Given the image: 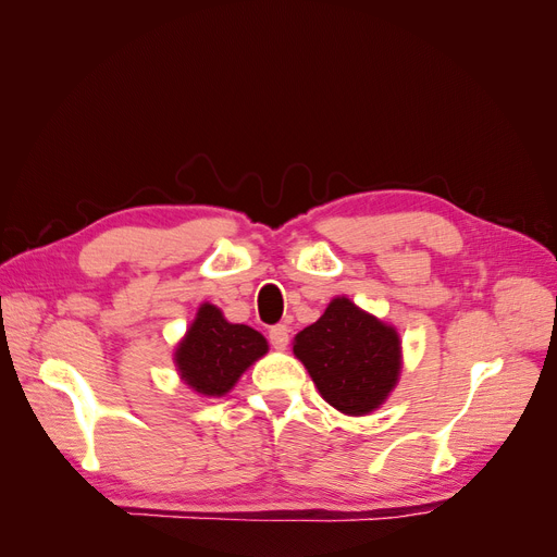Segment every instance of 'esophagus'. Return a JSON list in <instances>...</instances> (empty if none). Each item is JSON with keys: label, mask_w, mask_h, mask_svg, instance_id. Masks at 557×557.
<instances>
[{"label": "esophagus", "mask_w": 557, "mask_h": 557, "mask_svg": "<svg viewBox=\"0 0 557 557\" xmlns=\"http://www.w3.org/2000/svg\"><path fill=\"white\" fill-rule=\"evenodd\" d=\"M269 342H272V346L276 350H285V346H288V342H290V327L274 325L272 330H269Z\"/></svg>", "instance_id": "34e87169"}]
</instances>
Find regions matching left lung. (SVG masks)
Segmentation results:
<instances>
[{"instance_id":"1","label":"left lung","mask_w":557,"mask_h":557,"mask_svg":"<svg viewBox=\"0 0 557 557\" xmlns=\"http://www.w3.org/2000/svg\"><path fill=\"white\" fill-rule=\"evenodd\" d=\"M295 358L307 367L320 397L346 416H369L391 397L401 374L395 325L334 297L313 325L295 334Z\"/></svg>"}]
</instances>
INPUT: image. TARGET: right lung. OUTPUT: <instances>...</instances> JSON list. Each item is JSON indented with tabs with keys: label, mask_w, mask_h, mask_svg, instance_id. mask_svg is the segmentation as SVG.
I'll use <instances>...</instances> for the list:
<instances>
[{
	"label": "right lung",
	"mask_w": 557,
	"mask_h": 557,
	"mask_svg": "<svg viewBox=\"0 0 557 557\" xmlns=\"http://www.w3.org/2000/svg\"><path fill=\"white\" fill-rule=\"evenodd\" d=\"M267 350L269 344L258 330L230 323L221 309L205 301L174 348V364L193 393L223 397Z\"/></svg>",
	"instance_id": "add662e5"
}]
</instances>
